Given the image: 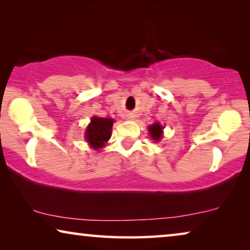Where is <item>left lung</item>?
I'll return each mask as SVG.
<instances>
[{"label": "left lung", "mask_w": 250, "mask_h": 250, "mask_svg": "<svg viewBox=\"0 0 250 250\" xmlns=\"http://www.w3.org/2000/svg\"><path fill=\"white\" fill-rule=\"evenodd\" d=\"M162 132H163V126L158 124H154L152 125L149 126V133L152 139L155 141L159 140L162 138Z\"/></svg>", "instance_id": "left-lung-1"}]
</instances>
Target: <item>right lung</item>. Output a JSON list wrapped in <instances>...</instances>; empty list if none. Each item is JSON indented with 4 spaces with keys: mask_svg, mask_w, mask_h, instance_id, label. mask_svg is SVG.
Segmentation results:
<instances>
[{
    "mask_svg": "<svg viewBox=\"0 0 250 250\" xmlns=\"http://www.w3.org/2000/svg\"><path fill=\"white\" fill-rule=\"evenodd\" d=\"M114 120L110 118L93 117L91 124L88 125L85 138L91 147L94 149L102 148L104 144L110 139L111 130H112Z\"/></svg>",
    "mask_w": 250,
    "mask_h": 250,
    "instance_id": "right-lung-1",
    "label": "right lung"
}]
</instances>
